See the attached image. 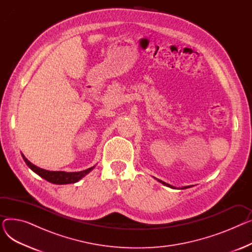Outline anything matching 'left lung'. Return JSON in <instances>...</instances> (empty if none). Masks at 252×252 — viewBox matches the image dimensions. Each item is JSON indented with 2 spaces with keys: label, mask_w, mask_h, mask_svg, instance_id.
I'll return each instance as SVG.
<instances>
[{
  "label": "left lung",
  "mask_w": 252,
  "mask_h": 252,
  "mask_svg": "<svg viewBox=\"0 0 252 252\" xmlns=\"http://www.w3.org/2000/svg\"><path fill=\"white\" fill-rule=\"evenodd\" d=\"M157 181H158V182H160V183H162L163 185H165L166 187L173 188V189H178V188H176V187H174V186H171V185H169V184H166L165 182H162L161 180H157ZM191 187H192V186H185V187H182V188H180V189H182V190H183V189H188V188H191Z\"/></svg>",
  "instance_id": "left-lung-1"
}]
</instances>
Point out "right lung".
Segmentation results:
<instances>
[{"mask_svg": "<svg viewBox=\"0 0 252 252\" xmlns=\"http://www.w3.org/2000/svg\"><path fill=\"white\" fill-rule=\"evenodd\" d=\"M22 157L25 163L28 164V166L32 171H34L36 175L45 179L46 181L56 185H66V184L76 183L79 180H82L85 176H87L90 171H92L96 166L94 165L88 169H85L82 171H73V173H67V171H52V170H47L32 164L30 160H28V158H26L23 154H22Z\"/></svg>", "mask_w": 252, "mask_h": 252, "instance_id": "obj_1", "label": "right lung"}]
</instances>
